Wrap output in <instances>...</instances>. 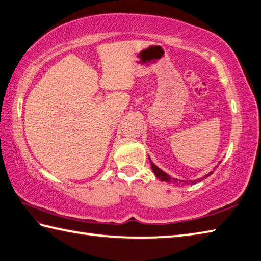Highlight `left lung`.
I'll return each mask as SVG.
<instances>
[{
  "instance_id": "left-lung-1",
  "label": "left lung",
  "mask_w": 261,
  "mask_h": 261,
  "mask_svg": "<svg viewBox=\"0 0 261 261\" xmlns=\"http://www.w3.org/2000/svg\"><path fill=\"white\" fill-rule=\"evenodd\" d=\"M148 160H149V162H150V165H151V170H153V172H154V174L156 176V178L158 179H160L161 181H165V182H169V184H196V182H200V181H202V180H204L205 178H207L209 176H211V174L213 173V171H215L216 170V168H218V165H219V163H218L215 168H213V171H210V172H207L206 174H204V176L203 177H201V178H197V179H195V180H180V179H178V178H173V177H171L170 176V174H168L167 172H164L163 170H161L158 165H155L154 163H153V161L150 160V158L148 156Z\"/></svg>"
}]
</instances>
